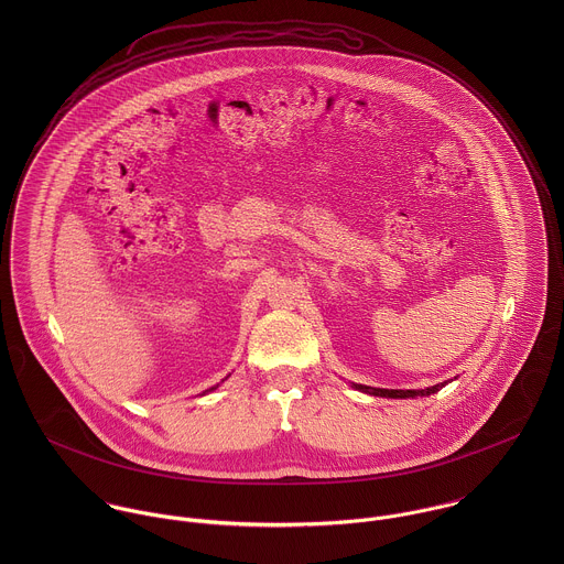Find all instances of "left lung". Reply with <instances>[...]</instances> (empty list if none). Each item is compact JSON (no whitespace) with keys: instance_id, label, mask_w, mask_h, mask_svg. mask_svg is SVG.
Returning a JSON list of instances; mask_svg holds the SVG:
<instances>
[{"instance_id":"obj_1","label":"left lung","mask_w":564,"mask_h":564,"mask_svg":"<svg viewBox=\"0 0 564 564\" xmlns=\"http://www.w3.org/2000/svg\"><path fill=\"white\" fill-rule=\"evenodd\" d=\"M447 382H441V384H434L430 389H421V391H402V389H373V387H365V384H354V389L362 391V393H369V395H376V398H393V400H405V398H425V395H432L436 391H441Z\"/></svg>"}]
</instances>
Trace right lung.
I'll list each match as a JSON object with an SVG mask.
<instances>
[{
    "instance_id": "add662e5",
    "label": "right lung",
    "mask_w": 564,
    "mask_h": 564,
    "mask_svg": "<svg viewBox=\"0 0 564 564\" xmlns=\"http://www.w3.org/2000/svg\"><path fill=\"white\" fill-rule=\"evenodd\" d=\"M213 389H217V387H213ZM213 389H210V391H213Z\"/></svg>"
}]
</instances>
